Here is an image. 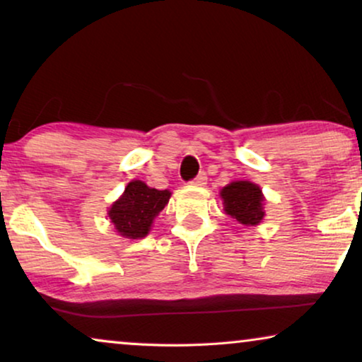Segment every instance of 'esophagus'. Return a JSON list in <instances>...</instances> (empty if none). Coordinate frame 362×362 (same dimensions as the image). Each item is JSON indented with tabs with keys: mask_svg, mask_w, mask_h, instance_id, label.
<instances>
[{
	"mask_svg": "<svg viewBox=\"0 0 362 362\" xmlns=\"http://www.w3.org/2000/svg\"><path fill=\"white\" fill-rule=\"evenodd\" d=\"M207 182V176H206V173H199V175H197L194 180H192V182L191 185H194V186H204Z\"/></svg>",
	"mask_w": 362,
	"mask_h": 362,
	"instance_id": "esophagus-1",
	"label": "esophagus"
}]
</instances>
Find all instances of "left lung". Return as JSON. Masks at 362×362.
<instances>
[{
    "label": "left lung",
    "mask_w": 362,
    "mask_h": 362,
    "mask_svg": "<svg viewBox=\"0 0 362 362\" xmlns=\"http://www.w3.org/2000/svg\"><path fill=\"white\" fill-rule=\"evenodd\" d=\"M226 214L244 226H259L264 219V194L250 181H234L221 191Z\"/></svg>",
    "instance_id": "1"
}]
</instances>
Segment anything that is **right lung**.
Masks as SVG:
<instances>
[{"label":"right lung","instance_id":"obj_1","mask_svg":"<svg viewBox=\"0 0 362 362\" xmlns=\"http://www.w3.org/2000/svg\"><path fill=\"white\" fill-rule=\"evenodd\" d=\"M168 189H155L143 181L133 180L128 182L120 199L113 202L108 217L122 237L143 239L151 229L153 221L170 201Z\"/></svg>","mask_w":362,"mask_h":362}]
</instances>
